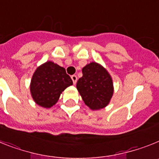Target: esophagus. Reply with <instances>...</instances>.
Returning a JSON list of instances; mask_svg holds the SVG:
<instances>
[{
    "instance_id": "esophagus-1",
    "label": "esophagus",
    "mask_w": 159,
    "mask_h": 159,
    "mask_svg": "<svg viewBox=\"0 0 159 159\" xmlns=\"http://www.w3.org/2000/svg\"><path fill=\"white\" fill-rule=\"evenodd\" d=\"M71 80H72V81H73V84H76V82H77V76H76V75H71Z\"/></svg>"
}]
</instances>
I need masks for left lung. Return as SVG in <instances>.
Instances as JSON below:
<instances>
[{"label":"left lung","mask_w":159,"mask_h":159,"mask_svg":"<svg viewBox=\"0 0 159 159\" xmlns=\"http://www.w3.org/2000/svg\"><path fill=\"white\" fill-rule=\"evenodd\" d=\"M76 88L84 103L92 110L104 108L110 102L114 93L111 76L104 67L95 62L87 64L82 69Z\"/></svg>","instance_id":"1"}]
</instances>
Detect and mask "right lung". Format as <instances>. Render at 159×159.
I'll list each match as a JSON object with an SVG mask.
<instances>
[{
    "instance_id": "right-lung-1",
    "label": "right lung",
    "mask_w": 159,
    "mask_h": 159,
    "mask_svg": "<svg viewBox=\"0 0 159 159\" xmlns=\"http://www.w3.org/2000/svg\"><path fill=\"white\" fill-rule=\"evenodd\" d=\"M72 84L64 67L48 61L38 67L32 75L31 95L36 104L49 108L57 103L62 92Z\"/></svg>"
}]
</instances>
